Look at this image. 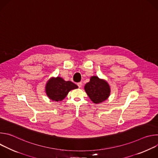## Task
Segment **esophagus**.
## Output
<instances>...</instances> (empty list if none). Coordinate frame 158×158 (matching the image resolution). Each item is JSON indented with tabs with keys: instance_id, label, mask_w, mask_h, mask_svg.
<instances>
[{
	"instance_id": "1",
	"label": "esophagus",
	"mask_w": 158,
	"mask_h": 158,
	"mask_svg": "<svg viewBox=\"0 0 158 158\" xmlns=\"http://www.w3.org/2000/svg\"><path fill=\"white\" fill-rule=\"evenodd\" d=\"M77 85H78V87H79V88H81V87H82V82H78V83H77Z\"/></svg>"
}]
</instances>
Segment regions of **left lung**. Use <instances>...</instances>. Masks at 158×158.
<instances>
[{"label":"left lung","mask_w":158,"mask_h":158,"mask_svg":"<svg viewBox=\"0 0 158 158\" xmlns=\"http://www.w3.org/2000/svg\"><path fill=\"white\" fill-rule=\"evenodd\" d=\"M84 89L89 98L96 104L104 101L110 94V87L107 82L97 76L91 77L90 81L85 85Z\"/></svg>","instance_id":"obj_1"}]
</instances>
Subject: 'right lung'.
<instances>
[{
    "label": "right lung",
    "mask_w": 158,
    "mask_h": 158,
    "mask_svg": "<svg viewBox=\"0 0 158 158\" xmlns=\"http://www.w3.org/2000/svg\"><path fill=\"white\" fill-rule=\"evenodd\" d=\"M78 86L71 81H65L61 77L51 79L47 83L46 91L48 97L55 101L64 99L72 89Z\"/></svg>",
    "instance_id": "obj_1"
}]
</instances>
